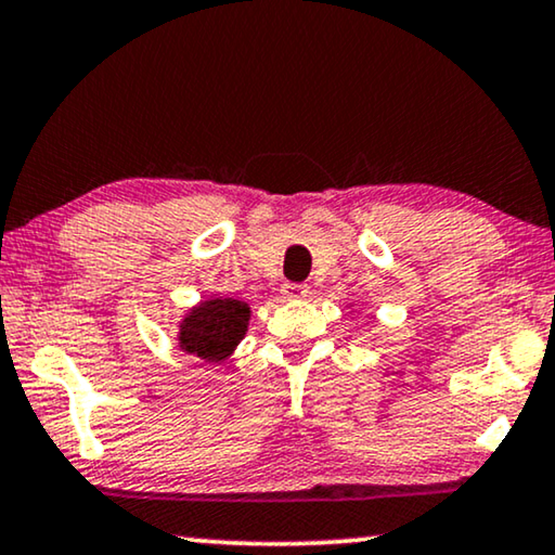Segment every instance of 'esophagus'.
I'll use <instances>...</instances> for the list:
<instances>
[{
	"mask_svg": "<svg viewBox=\"0 0 555 555\" xmlns=\"http://www.w3.org/2000/svg\"><path fill=\"white\" fill-rule=\"evenodd\" d=\"M310 287L302 285V283H285L283 285V295L287 300H302V297H308Z\"/></svg>",
	"mask_w": 555,
	"mask_h": 555,
	"instance_id": "obj_1",
	"label": "esophagus"
}]
</instances>
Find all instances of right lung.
I'll list each match as a JSON object with an SVG mask.
<instances>
[{"label":"right lung","mask_w":555,"mask_h":555,"mask_svg":"<svg viewBox=\"0 0 555 555\" xmlns=\"http://www.w3.org/2000/svg\"><path fill=\"white\" fill-rule=\"evenodd\" d=\"M247 320H250V308L243 300L235 297L203 300L180 323V348L207 363H220L245 337Z\"/></svg>","instance_id":"right-lung-1"}]
</instances>
